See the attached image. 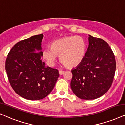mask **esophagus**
Masks as SVG:
<instances>
[{
	"instance_id": "1",
	"label": "esophagus",
	"mask_w": 125,
	"mask_h": 125,
	"mask_svg": "<svg viewBox=\"0 0 125 125\" xmlns=\"http://www.w3.org/2000/svg\"><path fill=\"white\" fill-rule=\"evenodd\" d=\"M64 72H65V71H62V70H60V71H59V74L61 75L64 74Z\"/></svg>"
}]
</instances>
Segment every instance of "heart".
<instances>
[{
    "label": "heart",
    "instance_id": "heart-1",
    "mask_svg": "<svg viewBox=\"0 0 125 125\" xmlns=\"http://www.w3.org/2000/svg\"><path fill=\"white\" fill-rule=\"evenodd\" d=\"M86 43L79 36H69L53 41L50 49H46L43 52V58L49 66H53L59 56L60 61L68 68L76 67L85 56Z\"/></svg>",
    "mask_w": 125,
    "mask_h": 125
}]
</instances>
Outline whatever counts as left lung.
<instances>
[{"label":"left lung","mask_w":125,"mask_h":125,"mask_svg":"<svg viewBox=\"0 0 125 125\" xmlns=\"http://www.w3.org/2000/svg\"><path fill=\"white\" fill-rule=\"evenodd\" d=\"M115 70L116 61L108 44L102 39L89 35L85 56L71 71L72 92L81 99L100 97L111 86Z\"/></svg>","instance_id":"1"}]
</instances>
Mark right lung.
Segmentation results:
<instances>
[{
    "label": "right lung",
    "mask_w": 125,
    "mask_h": 125,
    "mask_svg": "<svg viewBox=\"0 0 125 125\" xmlns=\"http://www.w3.org/2000/svg\"><path fill=\"white\" fill-rule=\"evenodd\" d=\"M43 35L22 40L12 47L5 68L10 85L17 94L30 100H41L53 90L59 77L56 69L46 67L41 42ZM36 50L39 51L38 53Z\"/></svg>",
    "instance_id": "1"
}]
</instances>
